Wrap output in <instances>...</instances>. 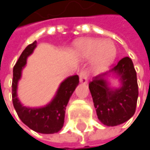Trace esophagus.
Returning <instances> with one entry per match:
<instances>
[{"mask_svg":"<svg viewBox=\"0 0 150 150\" xmlns=\"http://www.w3.org/2000/svg\"><path fill=\"white\" fill-rule=\"evenodd\" d=\"M79 76H80V81L81 82L87 83V81H88V70L87 69H82L80 72Z\"/></svg>","mask_w":150,"mask_h":150,"instance_id":"1","label":"esophagus"}]
</instances>
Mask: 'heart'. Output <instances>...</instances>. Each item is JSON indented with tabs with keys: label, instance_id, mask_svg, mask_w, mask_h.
Masks as SVG:
<instances>
[{
	"label": "heart",
	"instance_id": "obj_1",
	"mask_svg": "<svg viewBox=\"0 0 150 150\" xmlns=\"http://www.w3.org/2000/svg\"><path fill=\"white\" fill-rule=\"evenodd\" d=\"M75 52L83 58L93 56L96 69L102 70L115 58L116 48L111 41H102L96 38L80 39L75 43Z\"/></svg>",
	"mask_w": 150,
	"mask_h": 150
}]
</instances>
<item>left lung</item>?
<instances>
[{
    "mask_svg": "<svg viewBox=\"0 0 150 150\" xmlns=\"http://www.w3.org/2000/svg\"><path fill=\"white\" fill-rule=\"evenodd\" d=\"M110 72L121 77L122 86L118 89H111L103 76L96 77L88 83L98 119L107 126H116L129 120L135 114L138 84L136 71L132 60L126 56L120 60Z\"/></svg>",
    "mask_w": 150,
    "mask_h": 150,
    "instance_id": "left-lung-1",
    "label": "left lung"
}]
</instances>
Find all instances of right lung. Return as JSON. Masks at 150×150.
<instances>
[{"mask_svg":"<svg viewBox=\"0 0 150 150\" xmlns=\"http://www.w3.org/2000/svg\"><path fill=\"white\" fill-rule=\"evenodd\" d=\"M35 47L36 41L23 50L15 63L13 70L12 101L19 118L29 129L42 134H54L60 131L63 127L66 107L79 83V76L77 75L70 76L62 82L54 100L44 108H29L23 107L17 98V83L21 78V69L26 64L28 56L32 54Z\"/></svg>","mask_w":150,"mask_h":150,"instance_id":"obj_1","label":"right lung"}]
</instances>
